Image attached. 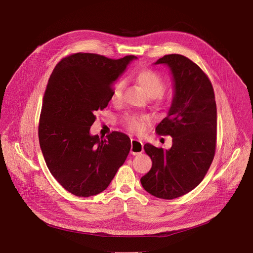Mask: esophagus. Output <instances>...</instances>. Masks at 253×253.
<instances>
[{
	"label": "esophagus",
	"mask_w": 253,
	"mask_h": 253,
	"mask_svg": "<svg viewBox=\"0 0 253 253\" xmlns=\"http://www.w3.org/2000/svg\"><path fill=\"white\" fill-rule=\"evenodd\" d=\"M143 143L139 140L132 139L131 140V154L137 155L143 152Z\"/></svg>",
	"instance_id": "obj_1"
}]
</instances>
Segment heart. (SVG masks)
I'll return each instance as SVG.
<instances>
[{
	"label": "heart",
	"instance_id": "heart-1",
	"mask_svg": "<svg viewBox=\"0 0 253 253\" xmlns=\"http://www.w3.org/2000/svg\"><path fill=\"white\" fill-rule=\"evenodd\" d=\"M134 79L143 91L151 98L159 96L165 89V82L162 76L151 69H142L137 71L134 75ZM124 90L125 83L123 81H119L114 85L111 94V99L114 103H119L121 101ZM125 122L131 131L140 132L145 128L147 124H149L150 118L147 115H131L126 117Z\"/></svg>",
	"mask_w": 253,
	"mask_h": 253
}]
</instances>
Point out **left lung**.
<instances>
[{"instance_id": "1", "label": "left lung", "mask_w": 253, "mask_h": 253, "mask_svg": "<svg viewBox=\"0 0 253 253\" xmlns=\"http://www.w3.org/2000/svg\"><path fill=\"white\" fill-rule=\"evenodd\" d=\"M166 65L173 82L167 116L157 125L160 135H170L168 150L150 143L144 150L152 160L141 184L151 195L174 199L194 189L207 173L215 153L217 113L212 85L204 72L188 58L171 54L157 60Z\"/></svg>"}]
</instances>
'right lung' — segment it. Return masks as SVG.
Returning a JSON list of instances; mask_svg holds the SVG:
<instances>
[{"label":"right lung","instance_id":"obj_1","mask_svg":"<svg viewBox=\"0 0 253 253\" xmlns=\"http://www.w3.org/2000/svg\"><path fill=\"white\" fill-rule=\"evenodd\" d=\"M77 53L61 60L49 79L39 124L40 147L57 181L70 193L89 197L109 186L130 148V138L92 135L96 117L111 100L114 82L136 60Z\"/></svg>","mask_w":253,"mask_h":253}]
</instances>
